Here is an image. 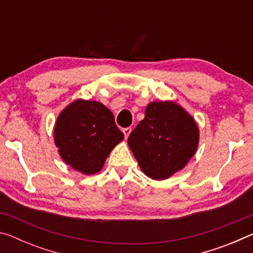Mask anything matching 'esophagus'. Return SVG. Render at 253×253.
<instances>
[{
  "mask_svg": "<svg viewBox=\"0 0 253 253\" xmlns=\"http://www.w3.org/2000/svg\"><path fill=\"white\" fill-rule=\"evenodd\" d=\"M130 131H131V128H130V127H126V128H124V129H123V132H124V135H125V138H127V137L129 136Z\"/></svg>",
  "mask_w": 253,
  "mask_h": 253,
  "instance_id": "esophagus-1",
  "label": "esophagus"
}]
</instances>
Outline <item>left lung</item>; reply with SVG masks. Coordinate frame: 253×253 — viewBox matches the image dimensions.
Here are the masks:
<instances>
[{
  "instance_id": "1",
  "label": "left lung",
  "mask_w": 253,
  "mask_h": 253,
  "mask_svg": "<svg viewBox=\"0 0 253 253\" xmlns=\"http://www.w3.org/2000/svg\"><path fill=\"white\" fill-rule=\"evenodd\" d=\"M199 129L194 119L172 101L152 102L128 137V145L143 172L165 179L182 169L194 155Z\"/></svg>"
}]
</instances>
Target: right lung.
Segmentation results:
<instances>
[{"label":"right lung","mask_w":253,"mask_h":253,"mask_svg":"<svg viewBox=\"0 0 253 253\" xmlns=\"http://www.w3.org/2000/svg\"><path fill=\"white\" fill-rule=\"evenodd\" d=\"M123 138L113 113L97 101H74L60 114L54 127L60 156L87 175L99 172L111 149Z\"/></svg>","instance_id":"obj_1"}]
</instances>
